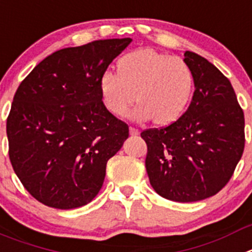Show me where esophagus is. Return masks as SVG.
<instances>
[{"mask_svg": "<svg viewBox=\"0 0 252 252\" xmlns=\"http://www.w3.org/2000/svg\"><path fill=\"white\" fill-rule=\"evenodd\" d=\"M138 133H140V131H138L137 128H135V127H132V126H130V135L136 136V135H138Z\"/></svg>", "mask_w": 252, "mask_h": 252, "instance_id": "esophagus-1", "label": "esophagus"}]
</instances>
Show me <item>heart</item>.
I'll return each instance as SVG.
<instances>
[{"label": "heart", "mask_w": 252, "mask_h": 252, "mask_svg": "<svg viewBox=\"0 0 252 252\" xmlns=\"http://www.w3.org/2000/svg\"><path fill=\"white\" fill-rule=\"evenodd\" d=\"M193 91V73L181 57L168 56L151 48L133 51L117 62V75L103 73L100 94L108 112L125 116L130 106L135 120L158 125L176 121L185 112Z\"/></svg>", "instance_id": "b5f03b06"}]
</instances>
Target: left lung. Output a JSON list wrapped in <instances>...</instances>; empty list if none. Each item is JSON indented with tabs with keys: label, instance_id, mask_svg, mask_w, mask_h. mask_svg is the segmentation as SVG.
I'll list each match as a JSON object with an SVG mask.
<instances>
[{
	"label": "left lung",
	"instance_id": "1",
	"mask_svg": "<svg viewBox=\"0 0 252 252\" xmlns=\"http://www.w3.org/2000/svg\"><path fill=\"white\" fill-rule=\"evenodd\" d=\"M193 73L192 101L185 114L161 128H147L145 165L162 197L193 202L226 186L245 147V119L231 82L211 62L185 52Z\"/></svg>",
	"mask_w": 252,
	"mask_h": 252
}]
</instances>
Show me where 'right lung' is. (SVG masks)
<instances>
[{"instance_id":"right-lung-1","label":"right lung","mask_w":252,"mask_h":252,"mask_svg":"<svg viewBox=\"0 0 252 252\" xmlns=\"http://www.w3.org/2000/svg\"><path fill=\"white\" fill-rule=\"evenodd\" d=\"M131 38L56 51L18 86L7 117L8 155L24 188L46 206L70 210L101 190L106 165L128 126L105 107L100 78Z\"/></svg>"}]
</instances>
